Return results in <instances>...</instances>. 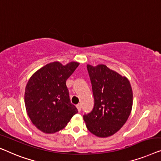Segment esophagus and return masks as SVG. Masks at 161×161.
Instances as JSON below:
<instances>
[{
  "label": "esophagus",
  "mask_w": 161,
  "mask_h": 161,
  "mask_svg": "<svg viewBox=\"0 0 161 161\" xmlns=\"http://www.w3.org/2000/svg\"><path fill=\"white\" fill-rule=\"evenodd\" d=\"M76 108H77V109H78L79 112H80L81 109V104H80V103H78L77 105H76Z\"/></svg>",
  "instance_id": "1"
}]
</instances>
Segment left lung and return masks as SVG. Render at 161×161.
<instances>
[{
  "label": "left lung",
  "mask_w": 161,
  "mask_h": 161,
  "mask_svg": "<svg viewBox=\"0 0 161 161\" xmlns=\"http://www.w3.org/2000/svg\"><path fill=\"white\" fill-rule=\"evenodd\" d=\"M92 84L94 107L83 118L90 132L105 138L117 133L126 123L133 106L130 81L106 65H87Z\"/></svg>",
  "instance_id": "obj_1"
}]
</instances>
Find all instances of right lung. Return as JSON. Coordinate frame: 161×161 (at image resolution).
Listing matches in <instances>:
<instances>
[{
    "label": "right lung",
    "instance_id": "obj_1",
    "mask_svg": "<svg viewBox=\"0 0 161 161\" xmlns=\"http://www.w3.org/2000/svg\"><path fill=\"white\" fill-rule=\"evenodd\" d=\"M79 65L77 62L65 65L50 63L35 72L28 81L25 92L27 114L42 132L62 130L78 112L70 101L65 82Z\"/></svg>",
    "mask_w": 161,
    "mask_h": 161
}]
</instances>
